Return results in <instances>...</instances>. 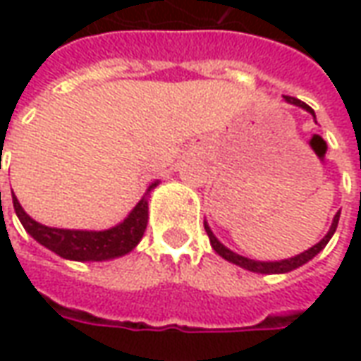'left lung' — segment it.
Listing matches in <instances>:
<instances>
[{
    "mask_svg": "<svg viewBox=\"0 0 361 361\" xmlns=\"http://www.w3.org/2000/svg\"><path fill=\"white\" fill-rule=\"evenodd\" d=\"M284 98H286V102L295 104V106H302L303 110H307L313 114V110H311L307 104L302 102V100H298V98H294V96H284ZM338 219H341V212H336V216H334L333 226H331V230H329V234H326L325 238H323V240L317 243V245H313L311 250L303 251V253L295 255V257L284 259V261H274V263H263V261H253V259L242 257V255H238V253H234V251H230L228 247H224V245H222V243H220L219 240L214 238V234L211 232V228L207 226V224H204V230H207V235H209V240H211L212 250L216 251L220 257H224L226 261H230V263H234V265L243 267V269H247V271L263 272V274H279V272L294 271V269L305 265L307 261H311V259L315 257L319 251L323 250L326 243H329V240L333 238L334 230H336V226H338Z\"/></svg>",
    "mask_w": 361,
    "mask_h": 361,
    "instance_id": "obj_1",
    "label": "left lung"
}]
</instances>
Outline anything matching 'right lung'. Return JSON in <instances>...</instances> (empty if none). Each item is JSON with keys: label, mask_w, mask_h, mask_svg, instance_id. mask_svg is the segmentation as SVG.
Returning <instances> with one entry per match:
<instances>
[{"label": "right lung", "mask_w": 361, "mask_h": 361, "mask_svg": "<svg viewBox=\"0 0 361 361\" xmlns=\"http://www.w3.org/2000/svg\"><path fill=\"white\" fill-rule=\"evenodd\" d=\"M152 188H157V183H152L149 191ZM13 209L17 212L20 224L36 242L42 243L44 247H48L54 253H58L59 257L71 259V261H104V259L126 255L139 243L145 234L147 220H149V203L145 197L121 224L104 232L59 230V228L42 226L23 211L17 197H13Z\"/></svg>", "instance_id": "obj_1"}]
</instances>
